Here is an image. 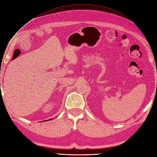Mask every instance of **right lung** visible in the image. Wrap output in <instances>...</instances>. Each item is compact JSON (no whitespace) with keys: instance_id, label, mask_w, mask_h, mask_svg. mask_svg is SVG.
<instances>
[{"instance_id":"right-lung-1","label":"right lung","mask_w":157,"mask_h":157,"mask_svg":"<svg viewBox=\"0 0 157 157\" xmlns=\"http://www.w3.org/2000/svg\"><path fill=\"white\" fill-rule=\"evenodd\" d=\"M52 120V119H50V120H45V121H48V120L49 121V120Z\"/></svg>"}]
</instances>
